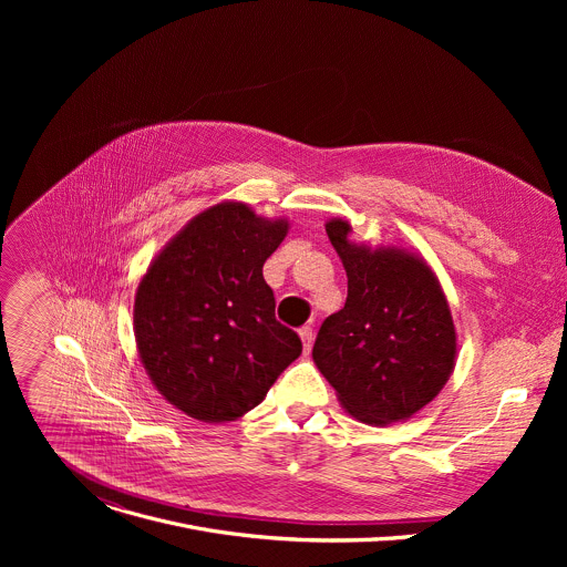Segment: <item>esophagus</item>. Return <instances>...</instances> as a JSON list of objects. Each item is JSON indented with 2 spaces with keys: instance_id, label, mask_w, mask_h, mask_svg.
Returning <instances> with one entry per match:
<instances>
[{
  "instance_id": "esophagus-1",
  "label": "esophagus",
  "mask_w": 567,
  "mask_h": 567,
  "mask_svg": "<svg viewBox=\"0 0 567 567\" xmlns=\"http://www.w3.org/2000/svg\"><path fill=\"white\" fill-rule=\"evenodd\" d=\"M300 341H302V348H305V352H309L311 350V343H313V330L311 328H300Z\"/></svg>"
}]
</instances>
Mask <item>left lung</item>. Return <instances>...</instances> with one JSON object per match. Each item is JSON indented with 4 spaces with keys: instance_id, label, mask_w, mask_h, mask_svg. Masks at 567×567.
<instances>
[{
    "instance_id": "1",
    "label": "left lung",
    "mask_w": 567,
    "mask_h": 567,
    "mask_svg": "<svg viewBox=\"0 0 567 567\" xmlns=\"http://www.w3.org/2000/svg\"><path fill=\"white\" fill-rule=\"evenodd\" d=\"M326 230L348 274V300L320 326L313 363L354 420H411L455 368L457 334L444 289L415 251L354 241L341 217Z\"/></svg>"
}]
</instances>
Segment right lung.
Returning <instances> with one entry per match:
<instances>
[{"instance_id": "add662e5", "label": "right lung", "mask_w": 567, "mask_h": 567, "mask_svg": "<svg viewBox=\"0 0 567 567\" xmlns=\"http://www.w3.org/2000/svg\"><path fill=\"white\" fill-rule=\"evenodd\" d=\"M285 217L219 202L156 254L134 296V339L154 388L193 420L247 415L300 357L276 320L262 267L287 237Z\"/></svg>"}]
</instances>
